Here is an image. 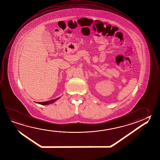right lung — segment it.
<instances>
[{"label":"right lung","instance_id":"add662e5","mask_svg":"<svg viewBox=\"0 0 160 160\" xmlns=\"http://www.w3.org/2000/svg\"><path fill=\"white\" fill-rule=\"evenodd\" d=\"M59 98H56V99H54L53 100H52V101H47V102H39V103H38L40 104H42V105H47V104H52L54 103L55 101H56L57 100H58Z\"/></svg>","mask_w":160,"mask_h":160}]
</instances>
